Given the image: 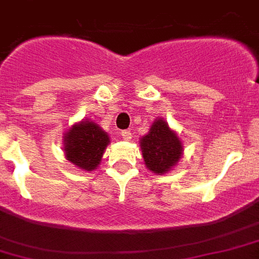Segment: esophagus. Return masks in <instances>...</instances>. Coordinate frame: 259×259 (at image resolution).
<instances>
[{
    "instance_id": "esophagus-1",
    "label": "esophagus",
    "mask_w": 259,
    "mask_h": 259,
    "mask_svg": "<svg viewBox=\"0 0 259 259\" xmlns=\"http://www.w3.org/2000/svg\"><path fill=\"white\" fill-rule=\"evenodd\" d=\"M121 136H122V138H123V140L129 141L130 138H132V132H130V130H122Z\"/></svg>"
}]
</instances>
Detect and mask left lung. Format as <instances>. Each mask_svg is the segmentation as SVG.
Returning <instances> with one entry per match:
<instances>
[{"label": "left lung", "instance_id": "left-lung-1", "mask_svg": "<svg viewBox=\"0 0 259 259\" xmlns=\"http://www.w3.org/2000/svg\"><path fill=\"white\" fill-rule=\"evenodd\" d=\"M141 149L148 169L160 175L172 168L182 156L181 140L163 119L153 122L149 133L141 138Z\"/></svg>", "mask_w": 259, "mask_h": 259}]
</instances>
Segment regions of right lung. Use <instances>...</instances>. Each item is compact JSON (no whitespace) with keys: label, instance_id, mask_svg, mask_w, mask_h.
I'll return each mask as SVG.
<instances>
[{"label":"right lung","instance_id":"add662e5","mask_svg":"<svg viewBox=\"0 0 259 259\" xmlns=\"http://www.w3.org/2000/svg\"><path fill=\"white\" fill-rule=\"evenodd\" d=\"M64 143L66 159L81 169L92 171L102 160L110 138L96 123L82 121L69 129Z\"/></svg>","mask_w":259,"mask_h":259}]
</instances>
